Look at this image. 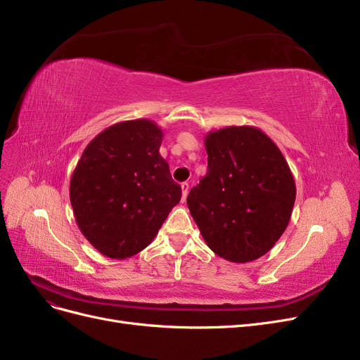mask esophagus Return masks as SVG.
<instances>
[{"label": "esophagus", "instance_id": "34e87169", "mask_svg": "<svg viewBox=\"0 0 360 360\" xmlns=\"http://www.w3.org/2000/svg\"><path fill=\"white\" fill-rule=\"evenodd\" d=\"M181 190H182V199L185 200V197H187V194H188V191H190L188 182H182V184H181Z\"/></svg>", "mask_w": 360, "mask_h": 360}]
</instances>
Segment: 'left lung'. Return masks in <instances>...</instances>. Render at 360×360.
Returning a JSON list of instances; mask_svg holds the SVG:
<instances>
[{"label":"left lung","instance_id":"obj_1","mask_svg":"<svg viewBox=\"0 0 360 360\" xmlns=\"http://www.w3.org/2000/svg\"><path fill=\"white\" fill-rule=\"evenodd\" d=\"M205 148L207 173L187 197L205 242L233 263L264 256L287 229L296 199L283 153L251 125L210 131Z\"/></svg>","mask_w":360,"mask_h":360}]
</instances>
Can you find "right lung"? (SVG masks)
<instances>
[{"instance_id": "obj_1", "label": "right lung", "mask_w": 360, "mask_h": 360, "mask_svg": "<svg viewBox=\"0 0 360 360\" xmlns=\"http://www.w3.org/2000/svg\"><path fill=\"white\" fill-rule=\"evenodd\" d=\"M163 130L150 120L108 127L85 148L70 179L82 235L103 256L122 260L146 248L181 200L160 155Z\"/></svg>"}]
</instances>
